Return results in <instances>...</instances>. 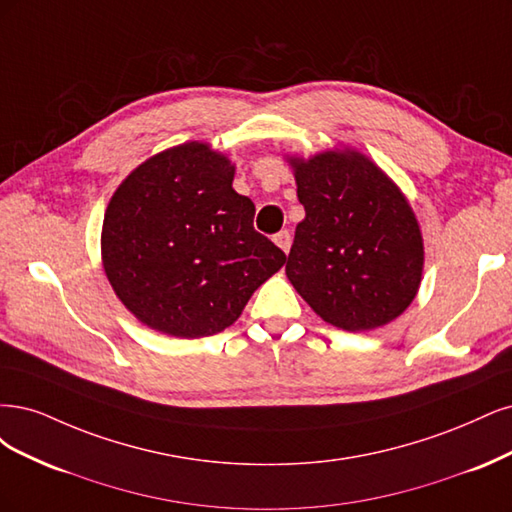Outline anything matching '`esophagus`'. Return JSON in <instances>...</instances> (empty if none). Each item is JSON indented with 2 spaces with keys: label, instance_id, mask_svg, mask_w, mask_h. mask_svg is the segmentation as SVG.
Returning a JSON list of instances; mask_svg holds the SVG:
<instances>
[{
  "label": "esophagus",
  "instance_id": "obj_1",
  "mask_svg": "<svg viewBox=\"0 0 512 512\" xmlns=\"http://www.w3.org/2000/svg\"><path fill=\"white\" fill-rule=\"evenodd\" d=\"M274 242H276L285 253H289V249H291V234L287 232V229H283V232H278V234L274 236Z\"/></svg>",
  "mask_w": 512,
  "mask_h": 512
}]
</instances>
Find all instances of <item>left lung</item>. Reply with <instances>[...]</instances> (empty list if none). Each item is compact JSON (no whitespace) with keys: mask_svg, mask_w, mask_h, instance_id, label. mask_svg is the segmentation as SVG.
I'll use <instances>...</instances> for the list:
<instances>
[{"mask_svg":"<svg viewBox=\"0 0 512 512\" xmlns=\"http://www.w3.org/2000/svg\"><path fill=\"white\" fill-rule=\"evenodd\" d=\"M306 219L287 278L317 315L346 332L400 317L415 300L423 240L400 189L355 151L291 159Z\"/></svg>","mask_w":512,"mask_h":512,"instance_id":"obj_1","label":"left lung"}]
</instances>
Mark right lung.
I'll use <instances>...</instances> for the list:
<instances>
[{
	"mask_svg": "<svg viewBox=\"0 0 512 512\" xmlns=\"http://www.w3.org/2000/svg\"><path fill=\"white\" fill-rule=\"evenodd\" d=\"M234 166L187 142L131 172L102 229L104 270L127 310L176 338L232 325L287 255L253 227L255 204L232 187Z\"/></svg>",
	"mask_w": 512,
	"mask_h": 512,
	"instance_id": "add662e5",
	"label": "right lung"
}]
</instances>
